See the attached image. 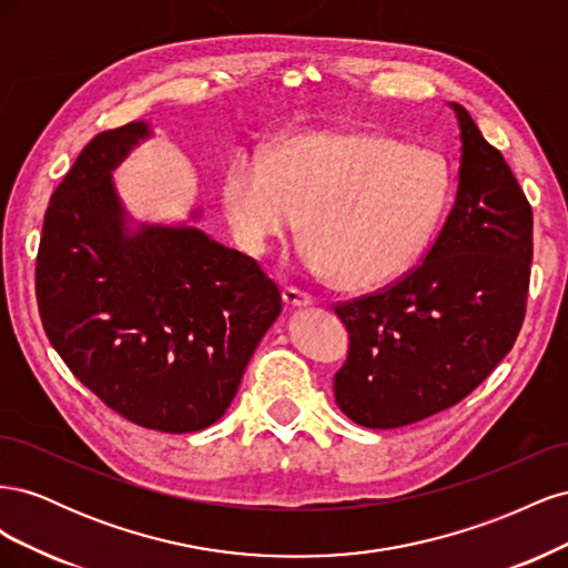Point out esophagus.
Segmentation results:
<instances>
[{
	"instance_id": "1",
	"label": "esophagus",
	"mask_w": 568,
	"mask_h": 568,
	"mask_svg": "<svg viewBox=\"0 0 568 568\" xmlns=\"http://www.w3.org/2000/svg\"><path fill=\"white\" fill-rule=\"evenodd\" d=\"M284 303H286V307H307V305H313V298L305 294V291H301V288H294V286H288V288H284Z\"/></svg>"
}]
</instances>
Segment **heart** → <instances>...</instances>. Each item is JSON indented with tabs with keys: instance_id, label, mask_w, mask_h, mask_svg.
I'll return each instance as SVG.
<instances>
[{
	"instance_id": "1",
	"label": "heart",
	"mask_w": 568,
	"mask_h": 568,
	"mask_svg": "<svg viewBox=\"0 0 568 568\" xmlns=\"http://www.w3.org/2000/svg\"><path fill=\"white\" fill-rule=\"evenodd\" d=\"M448 199L434 151L372 130H305L265 159L236 156L220 201L236 242L263 255L303 220V263L346 291L384 286L412 265Z\"/></svg>"
}]
</instances>
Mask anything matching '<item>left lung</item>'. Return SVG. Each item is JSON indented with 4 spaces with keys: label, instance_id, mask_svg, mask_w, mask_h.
Instances as JSON below:
<instances>
[{
    "label": "left lung",
    "instance_id": "left-lung-1",
    "mask_svg": "<svg viewBox=\"0 0 568 568\" xmlns=\"http://www.w3.org/2000/svg\"><path fill=\"white\" fill-rule=\"evenodd\" d=\"M455 205L424 263L374 296L336 305L351 336L334 376L343 415L398 428L457 405L511 351L526 315L532 213L467 109Z\"/></svg>",
    "mask_w": 568,
    "mask_h": 568
}]
</instances>
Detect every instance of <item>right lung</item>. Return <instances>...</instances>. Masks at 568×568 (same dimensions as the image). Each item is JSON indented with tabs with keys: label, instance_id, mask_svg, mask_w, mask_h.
Masks as SVG:
<instances>
[{
	"label": "right lung",
	"instance_id": "add662e5",
	"mask_svg": "<svg viewBox=\"0 0 568 568\" xmlns=\"http://www.w3.org/2000/svg\"><path fill=\"white\" fill-rule=\"evenodd\" d=\"M153 136L146 120L97 134L51 194L38 307L51 346L118 415L165 434L215 424L282 313L253 257L192 222H136L113 170Z\"/></svg>",
	"mask_w": 568,
	"mask_h": 568
}]
</instances>
